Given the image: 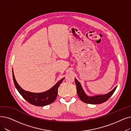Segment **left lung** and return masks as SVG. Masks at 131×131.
<instances>
[{
  "mask_svg": "<svg viewBox=\"0 0 131 131\" xmlns=\"http://www.w3.org/2000/svg\"><path fill=\"white\" fill-rule=\"evenodd\" d=\"M75 82L77 86V93L79 98L84 103L91 104H101L102 103H104V102L106 101L111 97L117 87V86H116L111 92L106 94L97 95L95 96H88L85 93L84 91L81 86V83L77 80L76 78H75Z\"/></svg>",
  "mask_w": 131,
  "mask_h": 131,
  "instance_id": "left-lung-1",
  "label": "left lung"
}]
</instances>
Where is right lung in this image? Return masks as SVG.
<instances>
[{
    "instance_id": "1",
    "label": "right lung",
    "mask_w": 131,
    "mask_h": 131,
    "mask_svg": "<svg viewBox=\"0 0 131 131\" xmlns=\"http://www.w3.org/2000/svg\"><path fill=\"white\" fill-rule=\"evenodd\" d=\"M12 74L15 86L21 95L29 103L38 106H43L53 103L57 96L58 87L64 79V78L61 79L54 86L46 92L36 93L28 92L22 89L16 81L13 70Z\"/></svg>"
}]
</instances>
